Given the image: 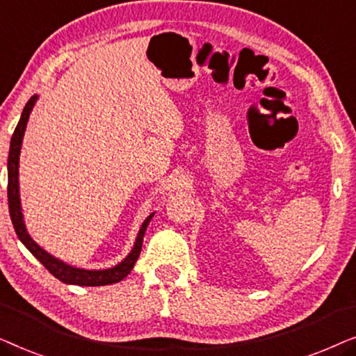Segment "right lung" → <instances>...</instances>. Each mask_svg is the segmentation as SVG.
<instances>
[{
  "label": "right lung",
  "mask_w": 356,
  "mask_h": 356,
  "mask_svg": "<svg viewBox=\"0 0 356 356\" xmlns=\"http://www.w3.org/2000/svg\"><path fill=\"white\" fill-rule=\"evenodd\" d=\"M37 95L31 97V100L27 102L26 106H24V111L21 115V120L14 129V134L11 138V149H9V157H8V202H9V213H11V220L14 225V230H16L19 240H21L29 251L32 252L33 256L37 257L38 261L42 262L43 266L50 270V274L56 277L58 280L65 282V284H72V285H82V286H99V285H110L116 284V282L123 280L126 275L133 270L134 262L138 261L140 254V250H143V240L145 228H147L150 218L149 216L145 218V222L140 227L139 235L136 238V245L133 251L129 252L128 257L123 262H120L118 266L111 267V269L105 270H86V269H76V267H71L65 264L63 261H58L56 257L48 254L47 251H43L40 246L37 245L35 241L32 240L31 235H29L26 230V225H24L22 220V212H21V201H19V152H21V144L24 138V131H26L29 115L35 105Z\"/></svg>",
  "instance_id": "add662e5"
}]
</instances>
